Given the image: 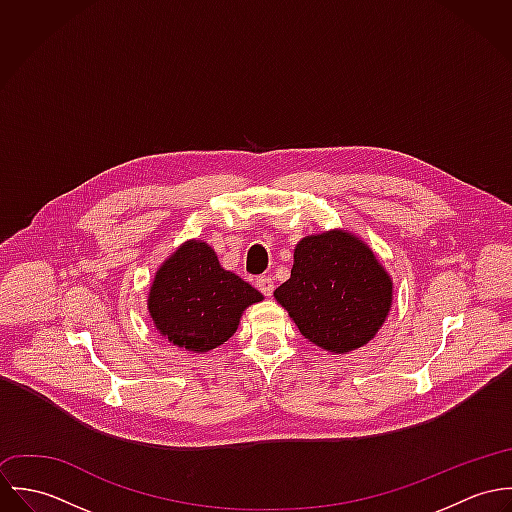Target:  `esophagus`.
<instances>
[{"mask_svg": "<svg viewBox=\"0 0 512 512\" xmlns=\"http://www.w3.org/2000/svg\"><path fill=\"white\" fill-rule=\"evenodd\" d=\"M256 288L264 293L266 297H270L274 292V280L270 276H258L256 278Z\"/></svg>", "mask_w": 512, "mask_h": 512, "instance_id": "esophagus-1", "label": "esophagus"}]
</instances>
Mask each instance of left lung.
Here are the masks:
<instances>
[{"instance_id": "left-lung-1", "label": "left lung", "mask_w": 512, "mask_h": 512, "mask_svg": "<svg viewBox=\"0 0 512 512\" xmlns=\"http://www.w3.org/2000/svg\"><path fill=\"white\" fill-rule=\"evenodd\" d=\"M274 297L305 339L341 355L378 333L392 305V280L363 240L329 230L299 240L292 276Z\"/></svg>"}]
</instances>
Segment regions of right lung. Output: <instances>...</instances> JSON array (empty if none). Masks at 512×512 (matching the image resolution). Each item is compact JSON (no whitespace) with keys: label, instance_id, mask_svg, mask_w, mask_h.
Instances as JSON below:
<instances>
[{"label":"right lung","instance_id":"add662e5","mask_svg":"<svg viewBox=\"0 0 512 512\" xmlns=\"http://www.w3.org/2000/svg\"><path fill=\"white\" fill-rule=\"evenodd\" d=\"M262 293L224 270L203 240H187L157 270L147 309L155 329L169 343L207 353L228 341L244 309Z\"/></svg>","mask_w":512,"mask_h":512}]
</instances>
